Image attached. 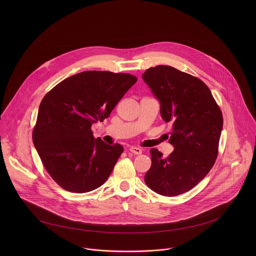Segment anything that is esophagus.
Segmentation results:
<instances>
[{"instance_id":"obj_1","label":"esophagus","mask_w":256,"mask_h":256,"mask_svg":"<svg viewBox=\"0 0 256 256\" xmlns=\"http://www.w3.org/2000/svg\"><path fill=\"white\" fill-rule=\"evenodd\" d=\"M129 150H130L131 152L135 154H142V150H141L140 148H138V146H131V148H129Z\"/></svg>"}]
</instances>
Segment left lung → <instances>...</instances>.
Here are the masks:
<instances>
[{"mask_svg": "<svg viewBox=\"0 0 256 256\" xmlns=\"http://www.w3.org/2000/svg\"><path fill=\"white\" fill-rule=\"evenodd\" d=\"M142 78L160 102L162 118L172 123L168 142L174 148L168 158L150 148L152 166L145 182L160 195L176 196L196 186L214 166L222 111L201 80L174 67L150 68Z\"/></svg>", "mask_w": 256, "mask_h": 256, "instance_id": "1", "label": "left lung"}]
</instances>
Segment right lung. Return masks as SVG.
<instances>
[{"mask_svg":"<svg viewBox=\"0 0 256 256\" xmlns=\"http://www.w3.org/2000/svg\"><path fill=\"white\" fill-rule=\"evenodd\" d=\"M136 82L130 74L86 71L65 78L43 98L32 141L62 188L84 193L108 180L123 146L94 139L90 127L108 118Z\"/></svg>","mask_w":256,"mask_h":256,"instance_id":"obj_1","label":"right lung"}]
</instances>
